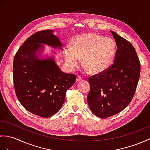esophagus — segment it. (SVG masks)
<instances>
[{
  "label": "esophagus",
  "mask_w": 150,
  "mask_h": 150,
  "mask_svg": "<svg viewBox=\"0 0 150 150\" xmlns=\"http://www.w3.org/2000/svg\"><path fill=\"white\" fill-rule=\"evenodd\" d=\"M82 79L81 77H80V76H77V79H76V82H78L81 81H82Z\"/></svg>",
  "instance_id": "esophagus-1"
}]
</instances>
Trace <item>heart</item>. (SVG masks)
I'll list each match as a JSON object with an SVG mask.
<instances>
[{
  "mask_svg": "<svg viewBox=\"0 0 150 150\" xmlns=\"http://www.w3.org/2000/svg\"><path fill=\"white\" fill-rule=\"evenodd\" d=\"M116 52L113 39L95 33H84L76 36L71 42V47H66L64 57L67 66L74 70L80 64L91 74H98L107 69Z\"/></svg>",
  "mask_w": 150,
  "mask_h": 150,
  "instance_id": "b5f03b06",
  "label": "heart"
}]
</instances>
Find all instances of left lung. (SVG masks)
Masks as SVG:
<instances>
[{
    "label": "left lung",
    "mask_w": 150,
    "mask_h": 150,
    "mask_svg": "<svg viewBox=\"0 0 150 150\" xmlns=\"http://www.w3.org/2000/svg\"><path fill=\"white\" fill-rule=\"evenodd\" d=\"M117 51L114 62L106 71L89 78L87 101L95 115L106 119L122 111L134 96L141 64L132 44L111 31Z\"/></svg>",
    "instance_id": "obj_1"
}]
</instances>
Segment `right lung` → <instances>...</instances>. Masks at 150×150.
<instances>
[{"mask_svg":"<svg viewBox=\"0 0 150 150\" xmlns=\"http://www.w3.org/2000/svg\"><path fill=\"white\" fill-rule=\"evenodd\" d=\"M53 32L46 30L30 36L16 53L13 64L18 100L30 113L44 118L53 116L61 108L66 91L76 81L75 75L60 70L54 57H39L44 45L63 49Z\"/></svg>","mask_w":150,"mask_h":150,"instance_id":"1","label":"right lung"}]
</instances>
